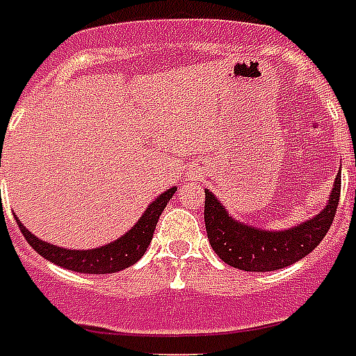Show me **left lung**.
Listing matches in <instances>:
<instances>
[{"instance_id":"8db88e82","label":"left lung","mask_w":356,"mask_h":356,"mask_svg":"<svg viewBox=\"0 0 356 356\" xmlns=\"http://www.w3.org/2000/svg\"><path fill=\"white\" fill-rule=\"evenodd\" d=\"M341 173L336 175L327 207L295 227L267 232L232 218L213 192L205 190V227L209 243L222 261L248 273H268L289 267L310 254L332 226L340 202Z\"/></svg>"}]
</instances>
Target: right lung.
<instances>
[{
    "label": "right lung",
    "instance_id": "right-lung-1",
    "mask_svg": "<svg viewBox=\"0 0 356 356\" xmlns=\"http://www.w3.org/2000/svg\"><path fill=\"white\" fill-rule=\"evenodd\" d=\"M175 190L177 188L172 186L164 194H160L145 209V213L140 220L136 222V226L124 233L123 237H119L118 241L106 244V246H100V248H93V250H67V248L44 243L39 237H35L33 233L27 232L24 227V224L18 220V216H16V224L20 227V232L24 233L27 243L31 244V248L39 252L40 256L48 261L56 263L59 267L69 268V270H74V273H83V275H110V273H118V270H123V268L134 265L145 254L149 243L153 238L160 214L168 205V202L172 200Z\"/></svg>",
    "mask_w": 356,
    "mask_h": 356
}]
</instances>
